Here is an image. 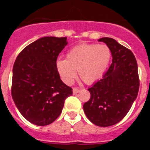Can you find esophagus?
I'll use <instances>...</instances> for the list:
<instances>
[{
  "instance_id": "esophagus-1",
  "label": "esophagus",
  "mask_w": 150,
  "mask_h": 150,
  "mask_svg": "<svg viewBox=\"0 0 150 150\" xmlns=\"http://www.w3.org/2000/svg\"><path fill=\"white\" fill-rule=\"evenodd\" d=\"M79 91H80V89H79L78 87H74V88H73V93L74 94H77Z\"/></svg>"
}]
</instances>
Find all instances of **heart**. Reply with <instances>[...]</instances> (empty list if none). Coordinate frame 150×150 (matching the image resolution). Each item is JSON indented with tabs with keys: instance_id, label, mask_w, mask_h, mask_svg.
<instances>
[{
	"instance_id": "1",
	"label": "heart",
	"mask_w": 150,
	"mask_h": 150,
	"mask_svg": "<svg viewBox=\"0 0 150 150\" xmlns=\"http://www.w3.org/2000/svg\"><path fill=\"white\" fill-rule=\"evenodd\" d=\"M111 59V50L104 44H82L71 49L66 59L56 61V68L66 84H71L79 76L87 84L98 80L106 71Z\"/></svg>"
}]
</instances>
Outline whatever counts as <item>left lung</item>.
Segmentation results:
<instances>
[{
	"instance_id": "8db88e82",
	"label": "left lung",
	"mask_w": 150,
	"mask_h": 150,
	"mask_svg": "<svg viewBox=\"0 0 150 150\" xmlns=\"http://www.w3.org/2000/svg\"><path fill=\"white\" fill-rule=\"evenodd\" d=\"M111 50L112 64L102 79L88 88L91 97L83 105L88 120L98 126L120 122L130 110L138 94L137 63L129 49L114 39L100 38Z\"/></svg>"
}]
</instances>
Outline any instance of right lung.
I'll return each mask as SVG.
<instances>
[{
    "instance_id": "add662e5",
    "label": "right lung",
    "mask_w": 150,
    "mask_h": 150,
    "mask_svg": "<svg viewBox=\"0 0 150 150\" xmlns=\"http://www.w3.org/2000/svg\"><path fill=\"white\" fill-rule=\"evenodd\" d=\"M67 44V38H42L28 45L16 59L12 97L21 114L33 124L53 122L72 95V88L62 81L56 68L58 56Z\"/></svg>"
}]
</instances>
